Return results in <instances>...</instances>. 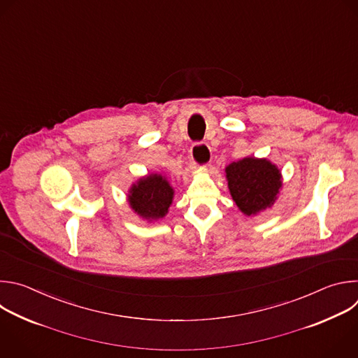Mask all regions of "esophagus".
Here are the masks:
<instances>
[{"label": "esophagus", "instance_id": "34e87169", "mask_svg": "<svg viewBox=\"0 0 358 358\" xmlns=\"http://www.w3.org/2000/svg\"><path fill=\"white\" fill-rule=\"evenodd\" d=\"M190 157L193 159L194 166H206L210 161V147L204 142H196L190 148Z\"/></svg>", "mask_w": 358, "mask_h": 358}]
</instances>
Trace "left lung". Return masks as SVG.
<instances>
[{"instance_id": "1", "label": "left lung", "mask_w": 358, "mask_h": 358, "mask_svg": "<svg viewBox=\"0 0 358 358\" xmlns=\"http://www.w3.org/2000/svg\"><path fill=\"white\" fill-rule=\"evenodd\" d=\"M230 194L245 216L271 208L282 187V173L266 158L247 157L226 166Z\"/></svg>"}]
</instances>
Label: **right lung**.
Listing matches in <instances>:
<instances>
[{"mask_svg": "<svg viewBox=\"0 0 358 358\" xmlns=\"http://www.w3.org/2000/svg\"><path fill=\"white\" fill-rule=\"evenodd\" d=\"M175 190L162 173H150L139 178L128 189L127 200L129 207L141 219L157 222L164 219L173 200Z\"/></svg>", "mask_w": 358, "mask_h": 358, "instance_id": "1", "label": "right lung"}]
</instances>
